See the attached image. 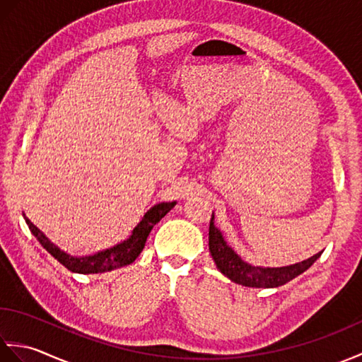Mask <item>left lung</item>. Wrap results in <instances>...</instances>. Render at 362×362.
Segmentation results:
<instances>
[{"instance_id":"1","label":"left lung","mask_w":362,"mask_h":362,"mask_svg":"<svg viewBox=\"0 0 362 362\" xmlns=\"http://www.w3.org/2000/svg\"><path fill=\"white\" fill-rule=\"evenodd\" d=\"M209 247L210 253L216 263L219 271L228 276L230 280L243 284L247 288H279L303 274L306 269L313 266L322 252L313 255L311 258L302 261V263L284 266V267H261L245 263L241 257L226 243L224 236L219 228L214 226V214H211L210 228H209Z\"/></svg>"}]
</instances>
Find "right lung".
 Returning a JSON list of instances; mask_svg holds the SVG:
<instances>
[{"mask_svg":"<svg viewBox=\"0 0 362 362\" xmlns=\"http://www.w3.org/2000/svg\"><path fill=\"white\" fill-rule=\"evenodd\" d=\"M174 205L175 202H161L153 205L152 209L144 214L143 219L138 222V226L134 228L132 235H130L126 241L113 245L110 249L98 252L95 255L79 258L68 255L64 250H60L57 245L52 244L26 216L25 219L30 233L37 238V241L43 245V249L48 250L60 264H64L68 269V271L76 274H101L134 263L136 257L141 253L152 227L156 226L157 222H160V219L163 218L166 213L171 211L174 209Z\"/></svg>","mask_w":362,"mask_h":362,"instance_id":"right-lung-1","label":"right lung"}]
</instances>
